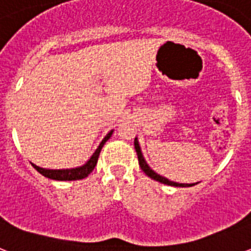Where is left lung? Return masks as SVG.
I'll list each match as a JSON object with an SVG mask.
<instances>
[{"instance_id": "8db88e82", "label": "left lung", "mask_w": 251, "mask_h": 251, "mask_svg": "<svg viewBox=\"0 0 251 251\" xmlns=\"http://www.w3.org/2000/svg\"><path fill=\"white\" fill-rule=\"evenodd\" d=\"M134 147H135V151H137V155H138V162H139V166L142 168V171L146 174L147 176H150L151 179H154V180L159 181V183H163V184H167V185H172V187H192L194 184H184V183H175V181H171L166 179V177L160 176L158 175L155 171H152L150 167H149V164L146 163V160L143 158L142 155V151H141V147H139V143H138V139L135 138L134 139ZM198 184V183H196Z\"/></svg>"}]
</instances>
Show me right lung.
<instances>
[{
    "instance_id": "obj_1",
    "label": "right lung",
    "mask_w": 251,
    "mask_h": 251,
    "mask_svg": "<svg viewBox=\"0 0 251 251\" xmlns=\"http://www.w3.org/2000/svg\"><path fill=\"white\" fill-rule=\"evenodd\" d=\"M113 130L109 131L106 134L102 141H101L100 146L97 147V150L93 152V155L91 156V159L88 160L87 163L81 166V167H76V168H70V170H47V168H42L36 164H32V167L35 168L36 171L42 174L43 176L49 177V179H52V180H80V179H84L87 177L92 171L93 168L96 167L97 164V160H99V155H100V151L102 149V146L105 145V142L108 141L110 137H112Z\"/></svg>"
}]
</instances>
